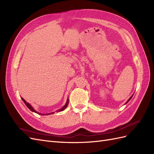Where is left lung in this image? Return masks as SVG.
<instances>
[{
    "instance_id": "left-lung-1",
    "label": "left lung",
    "mask_w": 154,
    "mask_h": 154,
    "mask_svg": "<svg viewBox=\"0 0 154 154\" xmlns=\"http://www.w3.org/2000/svg\"><path fill=\"white\" fill-rule=\"evenodd\" d=\"M132 96H133V95H132V96H131V97H130V98H129V99H128V101H127V103H128V101H130V99H131V98H132Z\"/></svg>"
}]
</instances>
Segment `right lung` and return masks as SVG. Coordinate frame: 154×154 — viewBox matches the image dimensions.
I'll return each mask as SVG.
<instances>
[{"mask_svg": "<svg viewBox=\"0 0 154 154\" xmlns=\"http://www.w3.org/2000/svg\"><path fill=\"white\" fill-rule=\"evenodd\" d=\"M22 100H23V101L24 102V103L26 104V105L27 106V108H28L30 110H31L32 112H35V113H37V114H40V115H49V114H54V112H52V113H49V114H42L41 113H40V112H36L33 108H32V107L31 106V105L29 103H27V102H26V100H24V99H23L22 97ZM68 104H69V99H67V102H66V105H65L62 108H61L60 109H59V110H57V112H60V111H63L66 108V107L67 106V105H68Z\"/></svg>", "mask_w": 154, "mask_h": 154, "instance_id": "obj_1", "label": "right lung"}]
</instances>
